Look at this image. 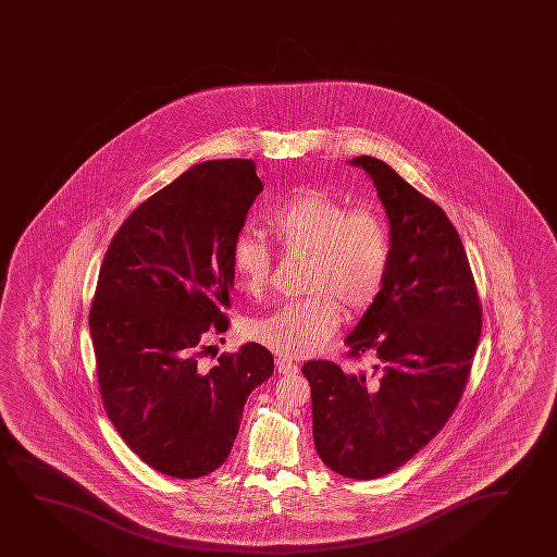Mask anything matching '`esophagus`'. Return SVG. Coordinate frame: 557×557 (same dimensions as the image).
I'll use <instances>...</instances> for the list:
<instances>
[{"label":"esophagus","mask_w":557,"mask_h":557,"mask_svg":"<svg viewBox=\"0 0 557 557\" xmlns=\"http://www.w3.org/2000/svg\"><path fill=\"white\" fill-rule=\"evenodd\" d=\"M275 366H277V371H280L282 375H293V373L299 371V366L295 362H290L287 358H277Z\"/></svg>","instance_id":"esophagus-1"}]
</instances>
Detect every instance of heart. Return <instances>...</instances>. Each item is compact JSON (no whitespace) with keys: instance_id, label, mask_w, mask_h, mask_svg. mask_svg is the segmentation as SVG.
I'll return each instance as SVG.
<instances>
[{"instance_id":"1","label":"heart","mask_w":557,"mask_h":557,"mask_svg":"<svg viewBox=\"0 0 557 557\" xmlns=\"http://www.w3.org/2000/svg\"><path fill=\"white\" fill-rule=\"evenodd\" d=\"M268 227L283 250L307 252V299L252 318L247 337L285 358H305L341 325V307L360 314L380 299L391 267L387 220L373 207L347 202L315 187H302L268 212ZM232 264L245 289L257 295L272 274V255L255 235L235 237Z\"/></svg>"}]
</instances>
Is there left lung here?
Returning <instances> with one entry per match:
<instances>
[{
  "label": "left lung",
  "mask_w": 557,
  "mask_h": 557,
  "mask_svg": "<svg viewBox=\"0 0 557 557\" xmlns=\"http://www.w3.org/2000/svg\"><path fill=\"white\" fill-rule=\"evenodd\" d=\"M368 172L387 212V282L355 331L350 358L373 356L370 371L312 360L315 450L348 479L388 475L413 458L460 403L481 337V305L460 235L444 210L368 154Z\"/></svg>",
  "instance_id": "left-lung-1"
}]
</instances>
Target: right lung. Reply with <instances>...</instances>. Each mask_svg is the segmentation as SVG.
I'll list each match as a JSON object with an SVG mask.
<instances>
[{
	"label": "right lung",
	"instance_id": "obj_1",
	"mask_svg": "<svg viewBox=\"0 0 557 557\" xmlns=\"http://www.w3.org/2000/svg\"><path fill=\"white\" fill-rule=\"evenodd\" d=\"M262 191L255 162L195 164L114 234L89 310L97 381L119 435L162 475L197 479L226 461L252 388L274 373L258 343L201 362L227 331L232 247Z\"/></svg>",
	"mask_w": 557,
	"mask_h": 557
}]
</instances>
